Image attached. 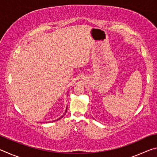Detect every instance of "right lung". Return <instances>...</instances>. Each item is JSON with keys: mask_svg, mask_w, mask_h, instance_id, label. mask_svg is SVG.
<instances>
[{"mask_svg": "<svg viewBox=\"0 0 157 157\" xmlns=\"http://www.w3.org/2000/svg\"><path fill=\"white\" fill-rule=\"evenodd\" d=\"M66 111H67V108H66V111H65V113H64V114H63V116H61V117H60V118H59V119H61V118H62V117H63V116H64V115H65V114H66ZM59 119H57V120H59Z\"/></svg>", "mask_w": 157, "mask_h": 157, "instance_id": "1", "label": "right lung"}]
</instances>
